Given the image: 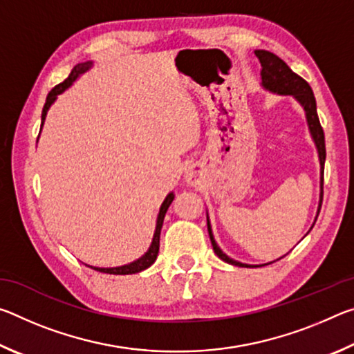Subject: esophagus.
Listing matches in <instances>:
<instances>
[{
    "label": "esophagus",
    "instance_id": "esophagus-1",
    "mask_svg": "<svg viewBox=\"0 0 354 354\" xmlns=\"http://www.w3.org/2000/svg\"><path fill=\"white\" fill-rule=\"evenodd\" d=\"M184 179H185V181H187V184H190V185H195L196 183H198V175H196V170L194 169V167H189V169L185 170Z\"/></svg>",
    "mask_w": 354,
    "mask_h": 354
}]
</instances>
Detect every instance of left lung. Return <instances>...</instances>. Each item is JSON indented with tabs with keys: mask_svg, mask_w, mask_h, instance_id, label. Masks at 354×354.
<instances>
[{
	"mask_svg": "<svg viewBox=\"0 0 354 354\" xmlns=\"http://www.w3.org/2000/svg\"><path fill=\"white\" fill-rule=\"evenodd\" d=\"M256 57L259 59L261 62V86L266 91L277 93V95H290V97L295 98L299 106L304 109V115H306V122H308V128L310 137L315 143L317 148V154H319V160H320V200H319V207H317V215L315 220L319 217L320 207H322V200H323V169H325V159H326V149H325V134H323V129L320 127V120L319 115H317V103H315V97L313 93V88H310L309 84L303 80L301 76H298L297 73L289 68L283 59H279L277 55H273L270 51L266 50H256L254 51ZM315 223V221H314ZM313 223V226H314ZM310 226V230H313ZM207 231H209V237H211V243L214 248V253L217 254L221 261H225L231 266H237V267H259V266H251V263H243L234 261L232 257L226 256L221 248L217 245L212 234V226L211 221H209V215H207ZM309 232V231H308ZM281 259V257H279ZM272 263V262H268ZM262 266H267V263H262Z\"/></svg>",
	"mask_w": 354,
	"mask_h": 354,
	"instance_id": "left-lung-1",
	"label": "left lung"
}]
</instances>
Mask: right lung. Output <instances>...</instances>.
<instances>
[{"label":"right lung","instance_id":"1","mask_svg":"<svg viewBox=\"0 0 354 354\" xmlns=\"http://www.w3.org/2000/svg\"><path fill=\"white\" fill-rule=\"evenodd\" d=\"M92 67H93L92 61H86V62H81V64L75 65V68L71 70V73L68 75L67 80H65L61 84H57V86L53 88L50 93H48L45 106H44V111H41L40 131H41V128H44V123H45L48 111H50V107L57 100L59 95L67 91V88L71 87V84H73L77 80V77L86 73V71H88ZM37 142H39V137H37ZM173 200H175V194L170 192V194L165 196L162 205H160L158 220H156V230H154L153 241H151V245H149V248L147 250L145 254L140 256L139 259H136V261L129 262V263H124V266H120V267H93V266H88V267L93 268V270H97V272H103V273H109V274H133V273H139L142 270H145V268H148L149 266H153L156 257H158V253H159V239H160V230H162V225H164V217L167 214V209H169V206L171 205Z\"/></svg>","mask_w":354,"mask_h":354}]
</instances>
